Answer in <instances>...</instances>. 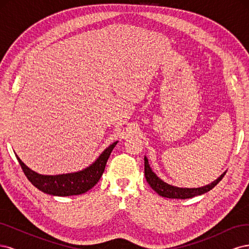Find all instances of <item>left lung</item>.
<instances>
[{
  "label": "left lung",
  "mask_w": 249,
  "mask_h": 249,
  "mask_svg": "<svg viewBox=\"0 0 249 249\" xmlns=\"http://www.w3.org/2000/svg\"><path fill=\"white\" fill-rule=\"evenodd\" d=\"M225 173L227 172H223L222 175L216 180H214L213 183H211L205 187L191 188V189H189V188H178V187H173L166 183H164L163 180H161L159 178H158L152 171V169H150L147 159L144 157V175H145L147 183L158 194L167 198L185 199V198L197 196V195H201L203 193L210 191L211 189H213V188L222 179Z\"/></svg>",
  "instance_id": "left-lung-1"
}]
</instances>
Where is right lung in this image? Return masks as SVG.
<instances>
[{
  "label": "right lung",
  "mask_w": 249,
  "mask_h": 249,
  "mask_svg": "<svg viewBox=\"0 0 249 249\" xmlns=\"http://www.w3.org/2000/svg\"><path fill=\"white\" fill-rule=\"evenodd\" d=\"M116 143L117 141L112 143L108 148L105 149L103 154L97 158V160L86 169L59 176L38 175V173L27 167L18 155L16 156L25 176L37 189L51 195H57V196H70V195L85 193L99 182L104 173L105 167H106L111 152L115 147Z\"/></svg>",
  "instance_id": "1"
}]
</instances>
